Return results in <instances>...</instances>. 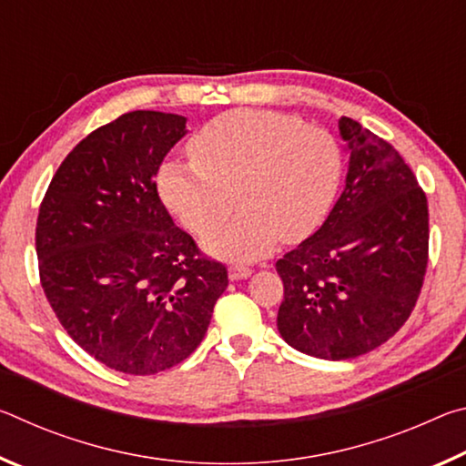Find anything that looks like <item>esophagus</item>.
Masks as SVG:
<instances>
[{
    "mask_svg": "<svg viewBox=\"0 0 466 466\" xmlns=\"http://www.w3.org/2000/svg\"><path fill=\"white\" fill-rule=\"evenodd\" d=\"M250 273H252V269L247 265H230V269H228V278H230L232 281L247 279V278H250Z\"/></svg>",
    "mask_w": 466,
    "mask_h": 466,
    "instance_id": "1",
    "label": "esophagus"
}]
</instances>
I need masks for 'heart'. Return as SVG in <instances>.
I'll use <instances>...</instances> for the list:
<instances>
[{
  "label": "heart",
  "instance_id": "obj_1",
  "mask_svg": "<svg viewBox=\"0 0 466 466\" xmlns=\"http://www.w3.org/2000/svg\"><path fill=\"white\" fill-rule=\"evenodd\" d=\"M188 152L191 160L162 164L157 191L195 234L223 221L237 191L241 214L203 238L219 257L255 258L281 238L310 236L341 183L343 156L333 133L273 110L218 115L188 141Z\"/></svg>",
  "mask_w": 466,
  "mask_h": 466
}]
</instances>
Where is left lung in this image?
<instances>
[{
  "mask_svg": "<svg viewBox=\"0 0 466 466\" xmlns=\"http://www.w3.org/2000/svg\"><path fill=\"white\" fill-rule=\"evenodd\" d=\"M350 152L345 188L317 232L275 263L278 329L306 356L351 360L411 317L428 269V199L389 141L339 119Z\"/></svg>",
  "mask_w": 466,
  "mask_h": 466,
  "instance_id": "8db88e82",
  "label": "left lung"
}]
</instances>
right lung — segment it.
I'll list each match as a JSON object with an SVG mask.
<instances>
[{"mask_svg":"<svg viewBox=\"0 0 466 466\" xmlns=\"http://www.w3.org/2000/svg\"><path fill=\"white\" fill-rule=\"evenodd\" d=\"M187 119L133 110L84 137L38 209L41 286L67 335L102 364L147 376L180 364L228 288L172 222L154 177Z\"/></svg>","mask_w":466,"mask_h":466,"instance_id":"add662e5","label":"right lung"}]
</instances>
